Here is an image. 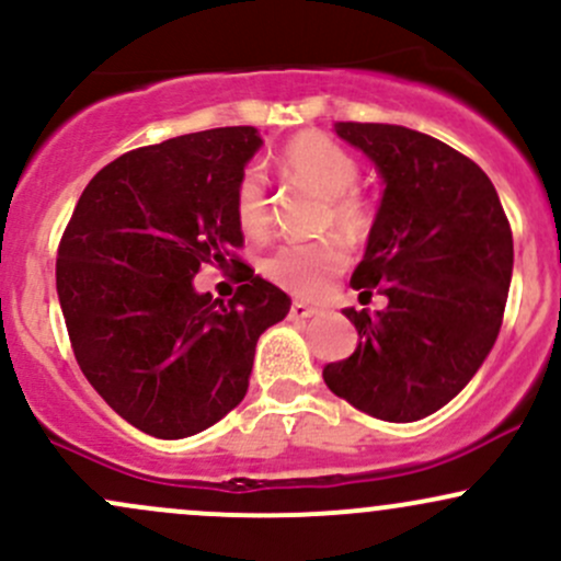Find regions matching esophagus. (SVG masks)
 <instances>
[{"label": "esophagus", "instance_id": "esophagus-1", "mask_svg": "<svg viewBox=\"0 0 561 561\" xmlns=\"http://www.w3.org/2000/svg\"><path fill=\"white\" fill-rule=\"evenodd\" d=\"M317 309H313V306H309V304H300V300H295V304L290 306V319L293 322H304V319H311V317H317Z\"/></svg>", "mask_w": 561, "mask_h": 561}]
</instances>
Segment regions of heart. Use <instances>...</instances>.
<instances>
[{
  "instance_id": "b5f03b06",
  "label": "heart",
  "mask_w": 561,
  "mask_h": 561,
  "mask_svg": "<svg viewBox=\"0 0 561 561\" xmlns=\"http://www.w3.org/2000/svg\"><path fill=\"white\" fill-rule=\"evenodd\" d=\"M279 164L287 178L304 183L328 199V226H335L346 239H362L370 229L373 213L365 196L356 191L359 162L351 157L330 135L306 130L285 144ZM233 215L239 226L252 237L268 231V194L263 172L248 168L239 175L233 188ZM348 252L341 239H319V242H295L271 252L263 271L282 290L298 298H319L328 293L335 276L343 274Z\"/></svg>"
}]
</instances>
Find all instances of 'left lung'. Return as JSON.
<instances>
[{
	"label": "left lung",
	"mask_w": 561,
	"mask_h": 561,
	"mask_svg": "<svg viewBox=\"0 0 561 561\" xmlns=\"http://www.w3.org/2000/svg\"><path fill=\"white\" fill-rule=\"evenodd\" d=\"M335 133L386 186L351 287L389 306L343 311L359 346L324 367V383L380 421H421L495 346L514 268L508 218L482 168L426 133L375 122H337Z\"/></svg>",
	"instance_id": "8db88e82"
}]
</instances>
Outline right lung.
Returning a JSON list of instances; mask_svg holds the SVG:
<instances>
[{"mask_svg":"<svg viewBox=\"0 0 561 561\" xmlns=\"http://www.w3.org/2000/svg\"><path fill=\"white\" fill-rule=\"evenodd\" d=\"M261 146L255 127H215L122 153L60 239L55 287L73 356L108 408L157 439L194 436L237 408L257 337L290 311L244 263L229 304L194 287L202 266L242 248L233 188Z\"/></svg>","mask_w":561,"mask_h":561,"instance_id":"obj_1","label":"right lung"}]
</instances>
